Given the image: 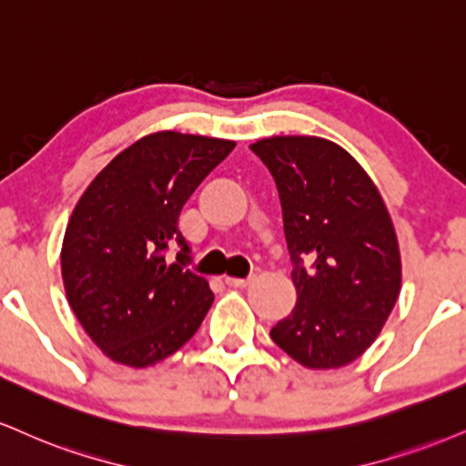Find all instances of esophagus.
Instances as JSON below:
<instances>
[{
  "instance_id": "1",
  "label": "esophagus",
  "mask_w": 466,
  "mask_h": 466,
  "mask_svg": "<svg viewBox=\"0 0 466 466\" xmlns=\"http://www.w3.org/2000/svg\"><path fill=\"white\" fill-rule=\"evenodd\" d=\"M251 282H254V276H249V278H226V284H228V287H232V289H245V287H249Z\"/></svg>"
}]
</instances>
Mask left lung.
<instances>
[{"label":"left lung","instance_id":"left-lung-1","mask_svg":"<svg viewBox=\"0 0 466 466\" xmlns=\"http://www.w3.org/2000/svg\"><path fill=\"white\" fill-rule=\"evenodd\" d=\"M279 193L297 304L271 328L308 369L354 362L378 339L401 287L393 221L371 177L343 147L317 137L251 145Z\"/></svg>","mask_w":466,"mask_h":466}]
</instances>
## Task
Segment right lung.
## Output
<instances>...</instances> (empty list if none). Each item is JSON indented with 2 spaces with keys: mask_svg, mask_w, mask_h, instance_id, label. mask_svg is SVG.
Returning a JSON list of instances; mask_svg holds the SVG:
<instances>
[{
  "mask_svg": "<svg viewBox=\"0 0 466 466\" xmlns=\"http://www.w3.org/2000/svg\"><path fill=\"white\" fill-rule=\"evenodd\" d=\"M232 141L156 132L123 149L77 201L65 232L66 299L110 360L149 367L198 332L212 290L188 268L179 212ZM177 248L171 263L168 249Z\"/></svg>",
  "mask_w": 466,
  "mask_h": 466,
  "instance_id": "right-lung-1",
  "label": "right lung"
}]
</instances>
